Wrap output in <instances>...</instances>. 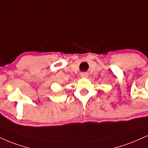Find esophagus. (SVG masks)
<instances>
[{"instance_id":"1","label":"esophagus","mask_w":148,"mask_h":148,"mask_svg":"<svg viewBox=\"0 0 148 148\" xmlns=\"http://www.w3.org/2000/svg\"><path fill=\"white\" fill-rule=\"evenodd\" d=\"M88 76V73H81V78H87Z\"/></svg>"}]
</instances>
